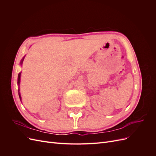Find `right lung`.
Returning <instances> with one entry per match:
<instances>
[{"instance_id": "add662e5", "label": "right lung", "mask_w": 156, "mask_h": 156, "mask_svg": "<svg viewBox=\"0 0 156 156\" xmlns=\"http://www.w3.org/2000/svg\"><path fill=\"white\" fill-rule=\"evenodd\" d=\"M23 60H24V57L23 58V59L21 60V64H23ZM21 73H20L18 75V78H17V84L18 85L20 86V79H21ZM18 92H19V96H20V100L21 101V95H20V89H18Z\"/></svg>"}]
</instances>
